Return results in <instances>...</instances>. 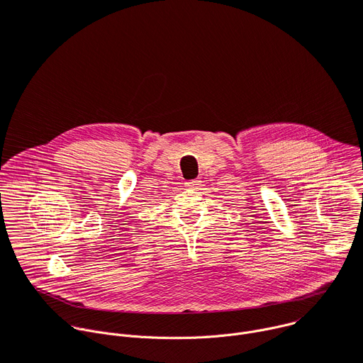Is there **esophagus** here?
<instances>
[{"label": "esophagus", "mask_w": 363, "mask_h": 363, "mask_svg": "<svg viewBox=\"0 0 363 363\" xmlns=\"http://www.w3.org/2000/svg\"><path fill=\"white\" fill-rule=\"evenodd\" d=\"M184 186H186L187 189H191V190H199L203 184H202V182H200V180H187V182L184 183Z\"/></svg>", "instance_id": "1"}]
</instances>
